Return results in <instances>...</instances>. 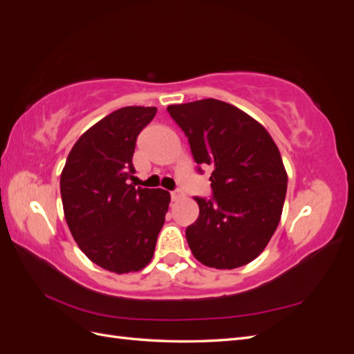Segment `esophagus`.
Listing matches in <instances>:
<instances>
[{
    "label": "esophagus",
    "mask_w": 354,
    "mask_h": 354,
    "mask_svg": "<svg viewBox=\"0 0 354 354\" xmlns=\"http://www.w3.org/2000/svg\"><path fill=\"white\" fill-rule=\"evenodd\" d=\"M181 198H183V192H181V190H173V192H171V199H173V201H180Z\"/></svg>",
    "instance_id": "esophagus-1"
}]
</instances>
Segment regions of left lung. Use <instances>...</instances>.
<instances>
[{
  "label": "left lung",
  "mask_w": 354,
  "mask_h": 354,
  "mask_svg": "<svg viewBox=\"0 0 354 354\" xmlns=\"http://www.w3.org/2000/svg\"><path fill=\"white\" fill-rule=\"evenodd\" d=\"M201 167H212V198H195L199 217L186 229L195 259L236 269L263 252L281 221L286 171L266 128L233 104L203 99L167 108Z\"/></svg>",
  "instance_id": "1"
}]
</instances>
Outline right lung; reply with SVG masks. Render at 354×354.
<instances>
[{
    "instance_id": "obj_1",
    "label": "right lung",
    "mask_w": 354,
    "mask_h": 354,
    "mask_svg": "<svg viewBox=\"0 0 354 354\" xmlns=\"http://www.w3.org/2000/svg\"><path fill=\"white\" fill-rule=\"evenodd\" d=\"M156 108L127 106L88 128L60 176L63 211L75 242L103 269L138 272L152 260L169 194L128 183L137 137Z\"/></svg>"
}]
</instances>
